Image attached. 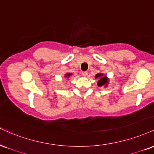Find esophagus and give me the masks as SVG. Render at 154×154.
I'll use <instances>...</instances> for the list:
<instances>
[{"instance_id": "obj_1", "label": "esophagus", "mask_w": 154, "mask_h": 154, "mask_svg": "<svg viewBox=\"0 0 154 154\" xmlns=\"http://www.w3.org/2000/svg\"><path fill=\"white\" fill-rule=\"evenodd\" d=\"M82 76H84V77H87V76H88V72L87 71H84V72H82Z\"/></svg>"}]
</instances>
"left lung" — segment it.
Returning <instances> with one entry per match:
<instances>
[{
    "instance_id": "left-lung-1",
    "label": "left lung",
    "mask_w": 154,
    "mask_h": 154,
    "mask_svg": "<svg viewBox=\"0 0 154 154\" xmlns=\"http://www.w3.org/2000/svg\"><path fill=\"white\" fill-rule=\"evenodd\" d=\"M95 78H99V80L97 82V85L99 87H102L107 83V78L105 76H103V74H97L95 76Z\"/></svg>"
}]
</instances>
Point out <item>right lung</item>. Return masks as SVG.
Instances as JSON below:
<instances>
[{"mask_svg": "<svg viewBox=\"0 0 154 154\" xmlns=\"http://www.w3.org/2000/svg\"><path fill=\"white\" fill-rule=\"evenodd\" d=\"M72 74L71 73H67L66 74V75H65V77H69L70 75H71Z\"/></svg>", "mask_w": 154, "mask_h": 154, "instance_id": "right-lung-1", "label": "right lung"}]
</instances>
